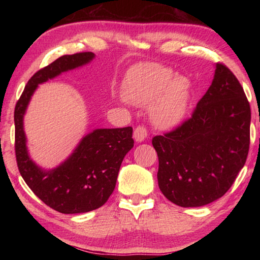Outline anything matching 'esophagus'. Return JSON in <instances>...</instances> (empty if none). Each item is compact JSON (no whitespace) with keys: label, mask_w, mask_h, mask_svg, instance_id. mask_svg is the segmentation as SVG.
I'll return each instance as SVG.
<instances>
[{"label":"esophagus","mask_w":260,"mask_h":260,"mask_svg":"<svg viewBox=\"0 0 260 260\" xmlns=\"http://www.w3.org/2000/svg\"><path fill=\"white\" fill-rule=\"evenodd\" d=\"M148 136V131L144 126H138L134 131V140L136 142H143Z\"/></svg>","instance_id":"esophagus-1"}]
</instances>
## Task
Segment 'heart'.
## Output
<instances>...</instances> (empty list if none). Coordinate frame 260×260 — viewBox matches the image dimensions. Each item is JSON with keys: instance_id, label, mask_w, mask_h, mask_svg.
Masks as SVG:
<instances>
[{"instance_id": "obj_1", "label": "heart", "mask_w": 260, "mask_h": 260, "mask_svg": "<svg viewBox=\"0 0 260 260\" xmlns=\"http://www.w3.org/2000/svg\"><path fill=\"white\" fill-rule=\"evenodd\" d=\"M127 102L147 107L153 124L172 128L186 117L191 99V82L157 64H140L127 72L122 81Z\"/></svg>"}]
</instances>
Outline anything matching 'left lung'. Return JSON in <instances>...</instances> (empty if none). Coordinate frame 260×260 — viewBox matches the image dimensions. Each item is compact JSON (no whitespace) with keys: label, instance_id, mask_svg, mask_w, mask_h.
I'll list each match as a JSON object with an SVG mask.
<instances>
[{"label":"left lung","instance_id":"1","mask_svg":"<svg viewBox=\"0 0 260 260\" xmlns=\"http://www.w3.org/2000/svg\"><path fill=\"white\" fill-rule=\"evenodd\" d=\"M251 110L230 69L215 65L212 83L190 119L152 139L158 186L167 200L197 208L225 195L244 166Z\"/></svg>","mask_w":260,"mask_h":260}]
</instances>
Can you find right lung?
<instances>
[{
	"label": "right lung",
	"instance_id": "obj_1",
	"mask_svg": "<svg viewBox=\"0 0 260 260\" xmlns=\"http://www.w3.org/2000/svg\"><path fill=\"white\" fill-rule=\"evenodd\" d=\"M93 52L65 55L29 79L15 108V149L21 177L43 203L60 213H85L102 206L116 187L122 159L132 148L133 128H98L83 136L63 162L51 170L35 164L27 150L24 116L39 85L81 68Z\"/></svg>",
	"mask_w": 260,
	"mask_h": 260
}]
</instances>
